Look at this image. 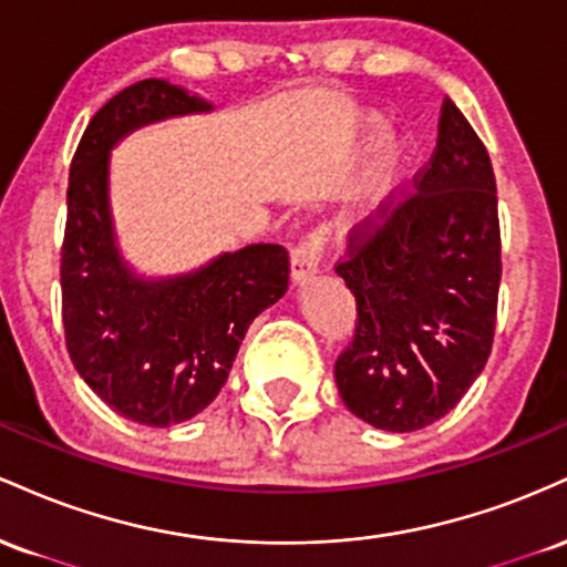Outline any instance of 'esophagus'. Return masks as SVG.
I'll use <instances>...</instances> for the list:
<instances>
[{"label":"esophagus","instance_id":"1","mask_svg":"<svg viewBox=\"0 0 567 567\" xmlns=\"http://www.w3.org/2000/svg\"><path fill=\"white\" fill-rule=\"evenodd\" d=\"M322 247H324V234L322 231H311L301 239V245L292 250L290 258V277L292 282L301 285L306 279H311L320 271V258H322Z\"/></svg>","mask_w":567,"mask_h":567}]
</instances>
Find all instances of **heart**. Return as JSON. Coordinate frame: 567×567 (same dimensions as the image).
I'll return each instance as SVG.
<instances>
[{
	"mask_svg": "<svg viewBox=\"0 0 567 567\" xmlns=\"http://www.w3.org/2000/svg\"><path fill=\"white\" fill-rule=\"evenodd\" d=\"M402 162H405V146L400 141L386 143L381 148L379 157L373 162V171H370L368 178V199L370 205H379V202L386 197L389 188L394 186L396 175L402 171Z\"/></svg>",
	"mask_w": 567,
	"mask_h": 567,
	"instance_id": "1",
	"label": "heart"
}]
</instances>
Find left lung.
I'll return each mask as SVG.
<instances>
[{"label":"left lung","instance_id":"left-lung-1","mask_svg":"<svg viewBox=\"0 0 567 567\" xmlns=\"http://www.w3.org/2000/svg\"><path fill=\"white\" fill-rule=\"evenodd\" d=\"M336 271L357 301L354 338L336 360L351 413L386 432L451 413L491 357L501 285L496 175L451 97L413 192L351 229Z\"/></svg>","mask_w":567,"mask_h":567}]
</instances>
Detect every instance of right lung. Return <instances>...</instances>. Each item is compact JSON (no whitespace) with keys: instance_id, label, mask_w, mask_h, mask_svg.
Here are the masks:
<instances>
[{"instance_id":"obj_1","label":"right lung","mask_w":567,"mask_h":567,"mask_svg":"<svg viewBox=\"0 0 567 567\" xmlns=\"http://www.w3.org/2000/svg\"><path fill=\"white\" fill-rule=\"evenodd\" d=\"M210 103L165 80L116 93L90 120L69 171L61 296L76 373L125 419L173 426L194 419L229 379L250 322L288 290L282 245H247L192 275H133L116 247L109 154L127 133Z\"/></svg>"}]
</instances>
